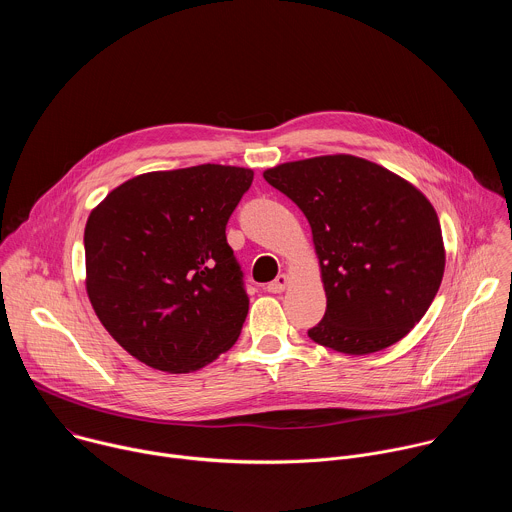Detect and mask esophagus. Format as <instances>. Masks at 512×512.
Returning a JSON list of instances; mask_svg holds the SVG:
<instances>
[{
  "label": "esophagus",
  "instance_id": "34e87169",
  "mask_svg": "<svg viewBox=\"0 0 512 512\" xmlns=\"http://www.w3.org/2000/svg\"><path fill=\"white\" fill-rule=\"evenodd\" d=\"M287 283H289L287 275L281 273V275H277L271 283H267V291H269V294H281V291L287 287Z\"/></svg>",
  "mask_w": 512,
  "mask_h": 512
}]
</instances>
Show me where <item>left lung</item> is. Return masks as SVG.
Instances as JSON below:
<instances>
[{"label":"left lung","mask_w":512,"mask_h":512,"mask_svg":"<svg viewBox=\"0 0 512 512\" xmlns=\"http://www.w3.org/2000/svg\"><path fill=\"white\" fill-rule=\"evenodd\" d=\"M263 178L312 227L326 314L308 336L344 354L399 342L444 277L446 249L431 202L401 176L348 154L279 164Z\"/></svg>","instance_id":"1"}]
</instances>
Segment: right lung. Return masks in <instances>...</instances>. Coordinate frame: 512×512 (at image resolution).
<instances>
[{"label": "right lung", "instance_id": "obj_1", "mask_svg": "<svg viewBox=\"0 0 512 512\" xmlns=\"http://www.w3.org/2000/svg\"><path fill=\"white\" fill-rule=\"evenodd\" d=\"M251 182L253 170L221 164L148 172L89 214L91 306L148 367L192 373L237 342L249 298L225 231Z\"/></svg>", "mask_w": 512, "mask_h": 512}]
</instances>
